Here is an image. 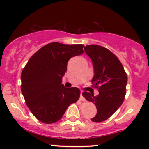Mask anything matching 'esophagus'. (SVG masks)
<instances>
[{
    "label": "esophagus",
    "mask_w": 149,
    "mask_h": 149,
    "mask_svg": "<svg viewBox=\"0 0 149 149\" xmlns=\"http://www.w3.org/2000/svg\"><path fill=\"white\" fill-rule=\"evenodd\" d=\"M80 101H83V102H85V99L83 97V91L80 92Z\"/></svg>",
    "instance_id": "34e87169"
}]
</instances>
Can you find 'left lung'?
<instances>
[{
  "label": "left lung",
  "mask_w": 149,
  "mask_h": 149,
  "mask_svg": "<svg viewBox=\"0 0 149 149\" xmlns=\"http://www.w3.org/2000/svg\"><path fill=\"white\" fill-rule=\"evenodd\" d=\"M84 50L93 63L95 76L92 80V86L99 90V95L94 96L83 92V96L96 106L97 115L91 120L102 122L111 117L123 102L127 73L118 58L103 46L86 45Z\"/></svg>",
  "instance_id": "8db88e82"
}]
</instances>
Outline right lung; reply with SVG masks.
<instances>
[{
    "label": "right lung",
    "mask_w": 149,
    "mask_h": 149,
    "mask_svg": "<svg viewBox=\"0 0 149 149\" xmlns=\"http://www.w3.org/2000/svg\"><path fill=\"white\" fill-rule=\"evenodd\" d=\"M83 44L50 42L34 53L21 74V90L26 104L38 120H59L70 104L79 99L78 88L61 84L71 57L83 53Z\"/></svg>",
    "instance_id": "right-lung-1"
}]
</instances>
